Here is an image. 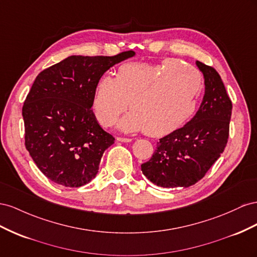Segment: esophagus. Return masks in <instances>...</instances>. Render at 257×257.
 <instances>
[{
	"label": "esophagus",
	"mask_w": 257,
	"mask_h": 257,
	"mask_svg": "<svg viewBox=\"0 0 257 257\" xmlns=\"http://www.w3.org/2000/svg\"><path fill=\"white\" fill-rule=\"evenodd\" d=\"M117 141L123 142V143H129V142L133 141V139H130V138H121V137H117Z\"/></svg>",
	"instance_id": "34e87169"
}]
</instances>
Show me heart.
Returning a JSON list of instances; mask_svg holds the SVG:
<instances>
[{
	"instance_id": "1",
	"label": "heart",
	"mask_w": 257,
	"mask_h": 257,
	"mask_svg": "<svg viewBox=\"0 0 257 257\" xmlns=\"http://www.w3.org/2000/svg\"><path fill=\"white\" fill-rule=\"evenodd\" d=\"M202 84L200 73L179 60L158 65L126 63L114 77L104 75L98 80L92 109L101 124L111 127L129 103L131 112L122 117L119 129L161 137L194 115Z\"/></svg>"
}]
</instances>
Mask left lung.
I'll return each mask as SVG.
<instances>
[{
	"mask_svg": "<svg viewBox=\"0 0 257 257\" xmlns=\"http://www.w3.org/2000/svg\"><path fill=\"white\" fill-rule=\"evenodd\" d=\"M204 78V96L196 115L159 139L152 158L141 165L153 184L189 187L201 180L224 152L229 136L231 101L215 69L196 61Z\"/></svg>",
	"mask_w": 257,
	"mask_h": 257,
	"instance_id": "8db88e82",
	"label": "left lung"
}]
</instances>
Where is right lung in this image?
<instances>
[{
  "label": "right lung",
  "instance_id": "1",
  "mask_svg": "<svg viewBox=\"0 0 257 257\" xmlns=\"http://www.w3.org/2000/svg\"><path fill=\"white\" fill-rule=\"evenodd\" d=\"M135 55L70 56L36 76L23 106L25 144L50 181L79 187L96 177L115 139L91 109L94 87L109 68Z\"/></svg>",
  "mask_w": 257,
  "mask_h": 257
}]
</instances>
